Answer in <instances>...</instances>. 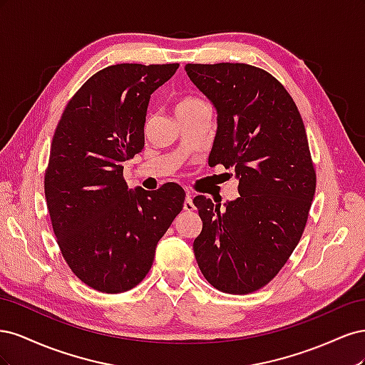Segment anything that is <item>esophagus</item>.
Returning a JSON list of instances; mask_svg holds the SVG:
<instances>
[{
    "instance_id": "1",
    "label": "esophagus",
    "mask_w": 365,
    "mask_h": 365,
    "mask_svg": "<svg viewBox=\"0 0 365 365\" xmlns=\"http://www.w3.org/2000/svg\"><path fill=\"white\" fill-rule=\"evenodd\" d=\"M184 210H185V212H193V210H196V207H195V204H193V197H192L190 193H187V196H185Z\"/></svg>"
}]
</instances>
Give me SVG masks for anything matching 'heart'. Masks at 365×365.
Returning <instances> with one entry per match:
<instances>
[{
    "label": "heart",
    "mask_w": 365,
    "mask_h": 365,
    "mask_svg": "<svg viewBox=\"0 0 365 365\" xmlns=\"http://www.w3.org/2000/svg\"><path fill=\"white\" fill-rule=\"evenodd\" d=\"M196 105H204V102L200 101V98H196V97H187V98H184V101L178 105V109L190 108V106H196Z\"/></svg>",
    "instance_id": "1"
}]
</instances>
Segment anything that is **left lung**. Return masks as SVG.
<instances>
[{"label": "left lung", "instance_id": "left-lung-1", "mask_svg": "<svg viewBox=\"0 0 365 365\" xmlns=\"http://www.w3.org/2000/svg\"><path fill=\"white\" fill-rule=\"evenodd\" d=\"M187 76L217 113L208 164L235 169L239 197L193 204L202 231L193 242L207 282L227 294L269 283L300 242L317 175L300 113L284 86L248 63H187Z\"/></svg>", "mask_w": 365, "mask_h": 365}]
</instances>
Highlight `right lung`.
Here are the masks:
<instances>
[{"label": "right lung", "mask_w": 365, "mask_h": 365, "mask_svg": "<svg viewBox=\"0 0 365 365\" xmlns=\"http://www.w3.org/2000/svg\"><path fill=\"white\" fill-rule=\"evenodd\" d=\"M180 63H118L91 76L53 135L46 200L70 269L90 288L118 294L149 272L158 240L184 205L182 187L129 190L123 163L145 148L150 94Z\"/></svg>", "instance_id": "add662e5"}]
</instances>
